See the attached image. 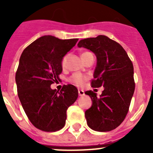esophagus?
<instances>
[{
    "label": "esophagus",
    "mask_w": 153,
    "mask_h": 153,
    "mask_svg": "<svg viewBox=\"0 0 153 153\" xmlns=\"http://www.w3.org/2000/svg\"><path fill=\"white\" fill-rule=\"evenodd\" d=\"M78 94H79V96L82 97V96H83L85 94L84 91H83V90H78Z\"/></svg>",
    "instance_id": "obj_1"
}]
</instances>
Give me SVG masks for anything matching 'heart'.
<instances>
[{
	"label": "heart",
	"mask_w": 153,
	"mask_h": 153,
	"mask_svg": "<svg viewBox=\"0 0 153 153\" xmlns=\"http://www.w3.org/2000/svg\"><path fill=\"white\" fill-rule=\"evenodd\" d=\"M88 53V52L83 53V54H82V56L84 55L85 53ZM67 57H68V56L66 55V56H63V59H62L61 66L63 67H64L65 66H66V64H67ZM86 79H87V77H86V76L83 75V74H74V75L70 77V82H71L72 83H74V84L76 85V86H83V85L85 84V83H86Z\"/></svg>",
	"instance_id": "heart-1"
}]
</instances>
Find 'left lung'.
Segmentation results:
<instances>
[{"label":"left lung","mask_w":153,"mask_h":153,"mask_svg":"<svg viewBox=\"0 0 153 153\" xmlns=\"http://www.w3.org/2000/svg\"><path fill=\"white\" fill-rule=\"evenodd\" d=\"M77 46L95 53L97 62L91 85L104 87L100 97L92 90L85 92L93 102L85 112L87 125L98 132L113 130L125 120L134 93L132 61L122 46L104 35L81 40Z\"/></svg>","instance_id":"8db88e82"}]
</instances>
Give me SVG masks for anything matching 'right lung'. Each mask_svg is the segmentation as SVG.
<instances>
[{
    "label": "right lung",
    "instance_id": "obj_1",
    "mask_svg": "<svg viewBox=\"0 0 153 153\" xmlns=\"http://www.w3.org/2000/svg\"><path fill=\"white\" fill-rule=\"evenodd\" d=\"M77 41L43 36L21 54L15 76L17 95L29 120L38 129H61L67 109L77 99L78 90L74 85H63L60 92L51 88L62 73V59Z\"/></svg>",
    "mask_w": 153,
    "mask_h": 153
}]
</instances>
